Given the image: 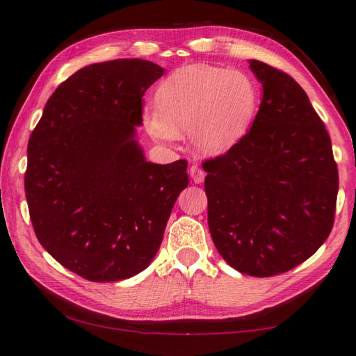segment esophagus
Returning a JSON list of instances; mask_svg holds the SVG:
<instances>
[{
    "label": "esophagus",
    "instance_id": "1",
    "mask_svg": "<svg viewBox=\"0 0 356 356\" xmlns=\"http://www.w3.org/2000/svg\"><path fill=\"white\" fill-rule=\"evenodd\" d=\"M190 176L193 180H195V184H202L205 179V171L199 165H191Z\"/></svg>",
    "mask_w": 356,
    "mask_h": 356
}]
</instances>
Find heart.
Returning a JSON list of instances; mask_svg holds the SVG:
<instances>
[{
    "label": "heart",
    "mask_w": 356,
    "mask_h": 356,
    "mask_svg": "<svg viewBox=\"0 0 356 356\" xmlns=\"http://www.w3.org/2000/svg\"><path fill=\"white\" fill-rule=\"evenodd\" d=\"M260 95L257 81L241 70L188 65L160 83L157 106L146 108L143 121L152 138L166 143L186 127L197 152L218 156L249 132Z\"/></svg>",
    "instance_id": "1"
}]
</instances>
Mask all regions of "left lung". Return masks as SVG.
<instances>
[{"mask_svg": "<svg viewBox=\"0 0 356 356\" xmlns=\"http://www.w3.org/2000/svg\"><path fill=\"white\" fill-rule=\"evenodd\" d=\"M263 86L250 131L205 160L209 229L232 268L273 277L308 260L334 222L338 166L325 126L289 74L249 60Z\"/></svg>", "mask_w": 356, "mask_h": 356, "instance_id": "8db88e82", "label": "left lung"}]
</instances>
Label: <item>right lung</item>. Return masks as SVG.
Returning <instances> with one entry per match:
<instances>
[{
    "label": "right lung",
    "instance_id": "right-lung-1",
    "mask_svg": "<svg viewBox=\"0 0 356 356\" xmlns=\"http://www.w3.org/2000/svg\"><path fill=\"white\" fill-rule=\"evenodd\" d=\"M163 68L116 59L83 67L51 95L28 143L24 191L37 240L71 273L116 282L149 266L186 161H147L135 126Z\"/></svg>",
    "mask_w": 356,
    "mask_h": 356
}]
</instances>
